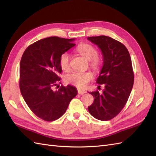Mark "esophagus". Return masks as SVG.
<instances>
[{
    "label": "esophagus",
    "mask_w": 156,
    "mask_h": 156,
    "mask_svg": "<svg viewBox=\"0 0 156 156\" xmlns=\"http://www.w3.org/2000/svg\"><path fill=\"white\" fill-rule=\"evenodd\" d=\"M86 92L85 90H78V93L79 94H85L86 93Z\"/></svg>",
    "instance_id": "esophagus-1"
}]
</instances>
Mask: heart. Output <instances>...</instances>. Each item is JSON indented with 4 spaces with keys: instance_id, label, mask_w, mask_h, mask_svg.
<instances>
[{
    "instance_id": "1",
    "label": "heart",
    "mask_w": 156,
    "mask_h": 156,
    "mask_svg": "<svg viewBox=\"0 0 156 156\" xmlns=\"http://www.w3.org/2000/svg\"><path fill=\"white\" fill-rule=\"evenodd\" d=\"M76 51L90 62V66L94 69L98 70L102 66V60L98 57L97 49L90 44H84L79 45L76 48ZM59 64L62 70L68 71L69 69V55L67 52H64L59 56ZM93 79V74L90 72H73L66 76V83L71 84L79 89L87 88L88 83Z\"/></svg>"
}]
</instances>
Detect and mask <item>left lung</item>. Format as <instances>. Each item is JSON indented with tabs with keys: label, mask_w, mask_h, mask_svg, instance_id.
<instances>
[{
	"label": "left lung",
	"mask_w": 156,
	"mask_h": 156,
	"mask_svg": "<svg viewBox=\"0 0 156 156\" xmlns=\"http://www.w3.org/2000/svg\"><path fill=\"white\" fill-rule=\"evenodd\" d=\"M88 39L97 45L103 55V66L97 83L105 87L102 94L98 90L90 92L94 100L88 110L98 120H111L124 108L133 88L134 73L130 54L122 43L108 36Z\"/></svg>",
	"instance_id": "obj_1"
}]
</instances>
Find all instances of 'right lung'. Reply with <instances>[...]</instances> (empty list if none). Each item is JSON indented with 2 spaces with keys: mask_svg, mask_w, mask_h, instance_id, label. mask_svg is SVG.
Returning <instances> with one entry per match:
<instances>
[{
  "mask_svg": "<svg viewBox=\"0 0 156 156\" xmlns=\"http://www.w3.org/2000/svg\"><path fill=\"white\" fill-rule=\"evenodd\" d=\"M74 39L49 37L29 45L20 62L19 88L29 108L45 121H54L65 113L69 102L77 95L70 85L61 86L59 56L76 45Z\"/></svg>",
  "mask_w": 156,
  "mask_h": 156,
  "instance_id": "1",
  "label": "right lung"
}]
</instances>
